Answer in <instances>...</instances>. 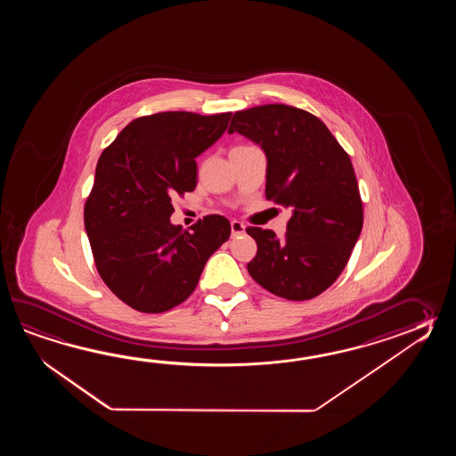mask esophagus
Listing matches in <instances>:
<instances>
[{
	"instance_id": "obj_1",
	"label": "esophagus",
	"mask_w": 456,
	"mask_h": 456,
	"mask_svg": "<svg viewBox=\"0 0 456 456\" xmlns=\"http://www.w3.org/2000/svg\"><path fill=\"white\" fill-rule=\"evenodd\" d=\"M246 232V226L241 224V222H238V220H232V236H240V234H244Z\"/></svg>"
}]
</instances>
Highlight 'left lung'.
<instances>
[{
    "label": "left lung",
    "mask_w": 456,
    "mask_h": 456,
    "mask_svg": "<svg viewBox=\"0 0 456 456\" xmlns=\"http://www.w3.org/2000/svg\"><path fill=\"white\" fill-rule=\"evenodd\" d=\"M232 132L261 146L265 197L291 208L283 238L256 226L246 230L257 242L248 271L281 298L318 297L344 271L363 224L349 155L318 117L285 104L234 112Z\"/></svg>",
    "instance_id": "1"
}]
</instances>
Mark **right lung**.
Here are the masks:
<instances>
[{
  "instance_id": "obj_1",
  "label": "right lung",
  "mask_w": 456,
  "mask_h": 456,
  "mask_svg": "<svg viewBox=\"0 0 456 456\" xmlns=\"http://www.w3.org/2000/svg\"><path fill=\"white\" fill-rule=\"evenodd\" d=\"M232 112L138 117L99 158L85 205L97 272L130 308L163 313L191 297L232 226L207 215L192 232L171 224L173 197L197 185L195 158L224 135Z\"/></svg>"
}]
</instances>
